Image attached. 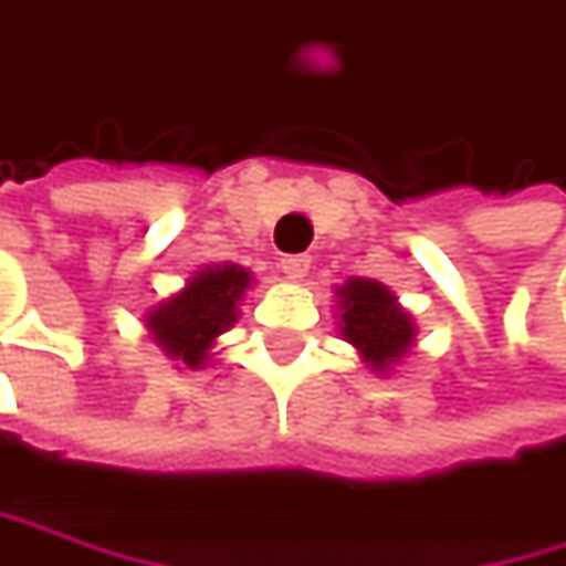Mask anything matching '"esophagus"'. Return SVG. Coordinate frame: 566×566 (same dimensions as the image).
Segmentation results:
<instances>
[{"label":"esophagus","mask_w":566,"mask_h":566,"mask_svg":"<svg viewBox=\"0 0 566 566\" xmlns=\"http://www.w3.org/2000/svg\"><path fill=\"white\" fill-rule=\"evenodd\" d=\"M282 272L291 282H301V279L311 272V259H307V255H284Z\"/></svg>","instance_id":"esophagus-1"}]
</instances>
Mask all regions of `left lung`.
Here are the masks:
<instances>
[{
	"mask_svg": "<svg viewBox=\"0 0 566 566\" xmlns=\"http://www.w3.org/2000/svg\"><path fill=\"white\" fill-rule=\"evenodd\" d=\"M336 327L376 376H388L405 363L418 339L411 311H405L395 291L376 279L336 284Z\"/></svg>",
	"mask_w": 566,
	"mask_h": 566,
	"instance_id": "obj_1",
	"label": "left lung"
}]
</instances>
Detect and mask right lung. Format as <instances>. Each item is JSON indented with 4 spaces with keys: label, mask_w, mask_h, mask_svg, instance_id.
Wrapping results in <instances>:
<instances>
[{
    "label": "right lung",
    "mask_w": 566,
    "mask_h": 566,
    "mask_svg": "<svg viewBox=\"0 0 566 566\" xmlns=\"http://www.w3.org/2000/svg\"><path fill=\"white\" fill-rule=\"evenodd\" d=\"M252 287L242 265H203L180 291L151 304L142 321L175 369H203L217 359V339L239 321V304Z\"/></svg>",
    "instance_id": "right-lung-1"
}]
</instances>
